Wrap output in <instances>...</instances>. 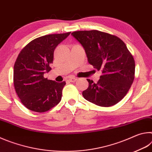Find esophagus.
Listing matches in <instances>:
<instances>
[{"instance_id": "34e87169", "label": "esophagus", "mask_w": 152, "mask_h": 152, "mask_svg": "<svg viewBox=\"0 0 152 152\" xmlns=\"http://www.w3.org/2000/svg\"><path fill=\"white\" fill-rule=\"evenodd\" d=\"M68 80L71 82H76L77 80V78H68Z\"/></svg>"}]
</instances>
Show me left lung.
<instances>
[{"label": "left lung", "mask_w": 152, "mask_h": 152, "mask_svg": "<svg viewBox=\"0 0 152 152\" xmlns=\"http://www.w3.org/2000/svg\"><path fill=\"white\" fill-rule=\"evenodd\" d=\"M72 35L85 50L90 64L102 71L97 83L87 79L82 92L87 101L109 107L124 98L135 77V61L125 43L117 36L97 30L78 31Z\"/></svg>", "instance_id": "left-lung-1"}]
</instances>
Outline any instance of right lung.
Here are the masks:
<instances>
[{
    "label": "right lung",
    "instance_id": "obj_1",
    "mask_svg": "<svg viewBox=\"0 0 152 152\" xmlns=\"http://www.w3.org/2000/svg\"><path fill=\"white\" fill-rule=\"evenodd\" d=\"M70 32L42 36L20 51L14 65L15 91L24 106L32 111H48L60 102L66 82L43 77L50 72L56 48Z\"/></svg>",
    "mask_w": 152,
    "mask_h": 152
}]
</instances>
